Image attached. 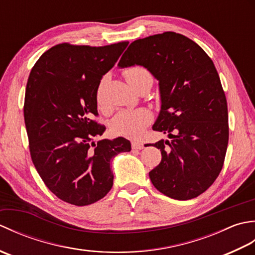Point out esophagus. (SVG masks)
<instances>
[{"instance_id": "esophagus-1", "label": "esophagus", "mask_w": 255, "mask_h": 255, "mask_svg": "<svg viewBox=\"0 0 255 255\" xmlns=\"http://www.w3.org/2000/svg\"><path fill=\"white\" fill-rule=\"evenodd\" d=\"M131 147L134 150H141V149H143V143L141 141H132Z\"/></svg>"}]
</instances>
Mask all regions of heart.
Returning <instances> with one entry per match:
<instances>
[{
  "instance_id": "b5f03b06",
  "label": "heart",
  "mask_w": 255,
  "mask_h": 255,
  "mask_svg": "<svg viewBox=\"0 0 255 255\" xmlns=\"http://www.w3.org/2000/svg\"><path fill=\"white\" fill-rule=\"evenodd\" d=\"M124 77L129 85L134 91H139L143 88H151L153 84V75L147 68L142 66H132L124 70ZM97 104L101 108H104L103 102L102 86L97 90L96 94ZM152 119L151 113L145 108L137 110H123L119 111L111 122V130L116 136L126 138H138L149 126Z\"/></svg>"
}]
</instances>
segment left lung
Returning a JSON list of instances; mask_svg holds the SVG:
<instances>
[{
	"instance_id": "left-lung-1",
	"label": "left lung",
	"mask_w": 255,
	"mask_h": 255,
	"mask_svg": "<svg viewBox=\"0 0 255 255\" xmlns=\"http://www.w3.org/2000/svg\"><path fill=\"white\" fill-rule=\"evenodd\" d=\"M134 64L159 80L161 112L152 128L172 139L152 143L162 159L150 180L167 197H197L218 177L229 140L228 106L214 62L189 38L165 31L129 45L118 66Z\"/></svg>"
}]
</instances>
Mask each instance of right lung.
<instances>
[{
    "mask_svg": "<svg viewBox=\"0 0 255 255\" xmlns=\"http://www.w3.org/2000/svg\"><path fill=\"white\" fill-rule=\"evenodd\" d=\"M128 41L92 47L68 42L51 47L32 67L26 85L24 119L38 174L58 198L91 205L111 191V160L131 150L123 137L100 140L96 94Z\"/></svg>",
    "mask_w": 255,
    "mask_h": 255,
    "instance_id": "1",
    "label": "right lung"
}]
</instances>
